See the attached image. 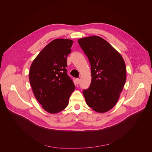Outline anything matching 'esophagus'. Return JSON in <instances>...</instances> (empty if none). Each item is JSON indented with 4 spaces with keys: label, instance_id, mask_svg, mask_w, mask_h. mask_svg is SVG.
<instances>
[{
    "label": "esophagus",
    "instance_id": "34e87169",
    "mask_svg": "<svg viewBox=\"0 0 152 152\" xmlns=\"http://www.w3.org/2000/svg\"><path fill=\"white\" fill-rule=\"evenodd\" d=\"M76 83H77V84H79V82H80V79H76Z\"/></svg>",
    "mask_w": 152,
    "mask_h": 152
}]
</instances>
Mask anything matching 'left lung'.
Instances as JSON below:
<instances>
[{"label": "left lung", "instance_id": "obj_1", "mask_svg": "<svg viewBox=\"0 0 152 152\" xmlns=\"http://www.w3.org/2000/svg\"><path fill=\"white\" fill-rule=\"evenodd\" d=\"M78 43L91 65V82L83 90L87 105L103 113L115 105L126 82V64L121 55L98 36L85 37Z\"/></svg>", "mask_w": 152, "mask_h": 152}]
</instances>
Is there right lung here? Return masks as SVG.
I'll use <instances>...</instances> for the list:
<instances>
[{"label": "right lung", "mask_w": 152, "mask_h": 152, "mask_svg": "<svg viewBox=\"0 0 152 152\" xmlns=\"http://www.w3.org/2000/svg\"><path fill=\"white\" fill-rule=\"evenodd\" d=\"M73 41L55 39L43 49L33 61L29 82L38 102L51 114L62 111L69 104L75 86L67 73V58Z\"/></svg>", "instance_id": "obj_1"}]
</instances>
